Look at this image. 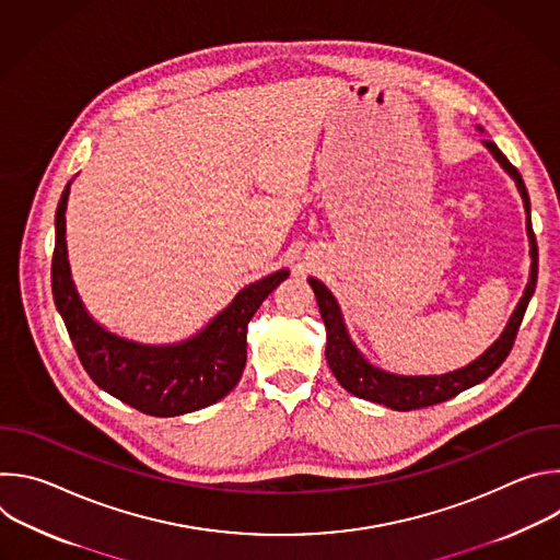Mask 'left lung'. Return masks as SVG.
<instances>
[{"instance_id":"obj_1","label":"left lung","mask_w":560,"mask_h":560,"mask_svg":"<svg viewBox=\"0 0 560 560\" xmlns=\"http://www.w3.org/2000/svg\"><path fill=\"white\" fill-rule=\"evenodd\" d=\"M478 130H481V128H478ZM483 143L494 154L497 162L503 166V171L516 182V188L523 197V206H525V214H527V236H529V246H532L529 248L532 270H529V281L525 285V292H523L516 310L512 312L503 335L481 357L474 359L465 368H458V370L445 372V374L406 376V374L385 372V370L372 365L370 361H365V357L350 341V335H348L346 324H343L341 307H339L337 299L332 296V292L318 279H312V277L307 279V283L314 290L318 310H322V318H324L326 332H328V343H326L328 365H330L332 374L337 376V381L350 394H354L359 398H365V401L392 408L396 412H410V410L443 404V401H447V398L460 394L463 389H467L476 383H481L490 374H494V370H499V365L508 359V354L514 346L516 332H518L521 322H523V314H525L527 303H529V299L534 294V288H536L538 250H536V236H534V230H532V217H529V195H527V188L523 184L521 173L510 164V159L499 150V145L494 141L486 139Z\"/></svg>"}]
</instances>
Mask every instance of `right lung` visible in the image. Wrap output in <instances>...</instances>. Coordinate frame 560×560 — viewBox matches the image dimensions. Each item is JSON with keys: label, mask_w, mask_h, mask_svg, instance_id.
Wrapping results in <instances>:
<instances>
[{"label": "right lung", "mask_w": 560, "mask_h": 560, "mask_svg": "<svg viewBox=\"0 0 560 560\" xmlns=\"http://www.w3.org/2000/svg\"><path fill=\"white\" fill-rule=\"evenodd\" d=\"M66 184L55 214L52 296L89 376L121 404L150 417H179L223 398L244 374L248 324L264 299L288 279L277 270L238 292L195 337L171 346H143L102 328L86 312L66 259Z\"/></svg>", "instance_id": "add662e5"}]
</instances>
